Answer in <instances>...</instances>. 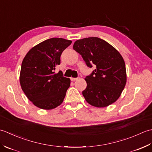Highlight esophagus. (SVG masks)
Listing matches in <instances>:
<instances>
[{
    "label": "esophagus",
    "mask_w": 152,
    "mask_h": 152,
    "mask_svg": "<svg viewBox=\"0 0 152 152\" xmlns=\"http://www.w3.org/2000/svg\"><path fill=\"white\" fill-rule=\"evenodd\" d=\"M79 78H70V80H71V81H75V80H78Z\"/></svg>",
    "instance_id": "1"
}]
</instances>
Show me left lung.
<instances>
[{
	"instance_id": "1",
	"label": "left lung",
	"mask_w": 152,
	"mask_h": 152,
	"mask_svg": "<svg viewBox=\"0 0 152 152\" xmlns=\"http://www.w3.org/2000/svg\"><path fill=\"white\" fill-rule=\"evenodd\" d=\"M73 48L81 55L87 66L95 67L85 78L87 88L82 94L86 101L99 108L117 101L127 82L125 61L118 51L98 37L76 40Z\"/></svg>"
}]
</instances>
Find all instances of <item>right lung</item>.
<instances>
[{
    "mask_svg": "<svg viewBox=\"0 0 152 152\" xmlns=\"http://www.w3.org/2000/svg\"><path fill=\"white\" fill-rule=\"evenodd\" d=\"M72 41L52 38L33 47L27 53L21 64L19 81L27 97L37 106L51 110L63 102L70 80L61 71L56 74V67L61 63V55Z\"/></svg>",
    "mask_w": 152,
    "mask_h": 152,
    "instance_id": "1",
    "label": "right lung"
}]
</instances>
